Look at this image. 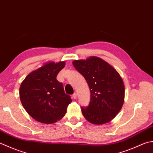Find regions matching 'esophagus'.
Here are the masks:
<instances>
[{
	"instance_id": "1",
	"label": "esophagus",
	"mask_w": 153,
	"mask_h": 153,
	"mask_svg": "<svg viewBox=\"0 0 153 153\" xmlns=\"http://www.w3.org/2000/svg\"><path fill=\"white\" fill-rule=\"evenodd\" d=\"M72 97L74 99V100H76L77 98V94L76 93H74V94L72 95Z\"/></svg>"
}]
</instances>
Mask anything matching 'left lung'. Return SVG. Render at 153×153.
Wrapping results in <instances>:
<instances>
[{
  "mask_svg": "<svg viewBox=\"0 0 153 153\" xmlns=\"http://www.w3.org/2000/svg\"><path fill=\"white\" fill-rule=\"evenodd\" d=\"M73 65L85 77L90 89L89 105L82 107L83 117L95 125L111 121L124 102L125 85L120 75L108 63L95 56L74 60Z\"/></svg>",
  "mask_w": 153,
  "mask_h": 153,
  "instance_id": "8db88e82",
  "label": "left lung"
}]
</instances>
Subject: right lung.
<instances>
[{
    "mask_svg": "<svg viewBox=\"0 0 153 153\" xmlns=\"http://www.w3.org/2000/svg\"><path fill=\"white\" fill-rule=\"evenodd\" d=\"M65 65V62L46 63L29 74L21 83V103L36 121L51 124L60 120L66 113L72 100L65 94L62 83L56 79Z\"/></svg>",
    "mask_w": 153,
    "mask_h": 153,
    "instance_id": "add662e5",
    "label": "right lung"
}]
</instances>
